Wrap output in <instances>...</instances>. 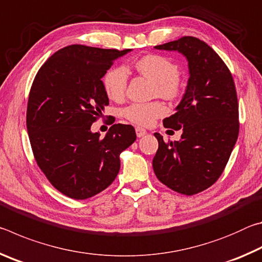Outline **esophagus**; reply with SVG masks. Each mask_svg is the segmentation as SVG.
Here are the masks:
<instances>
[{"label":"esophagus","instance_id":"1","mask_svg":"<svg viewBox=\"0 0 262 262\" xmlns=\"http://www.w3.org/2000/svg\"><path fill=\"white\" fill-rule=\"evenodd\" d=\"M135 132H136V136L137 137H142V136H144L145 134H147V130L143 129V128H141V127H137L136 129H135Z\"/></svg>","mask_w":262,"mask_h":262}]
</instances>
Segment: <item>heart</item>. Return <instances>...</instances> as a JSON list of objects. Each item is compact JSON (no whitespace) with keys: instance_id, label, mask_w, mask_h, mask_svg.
<instances>
[{"instance_id":"heart-1","label":"heart","mask_w":262,"mask_h":262,"mask_svg":"<svg viewBox=\"0 0 262 262\" xmlns=\"http://www.w3.org/2000/svg\"><path fill=\"white\" fill-rule=\"evenodd\" d=\"M135 69L141 75L155 82V94L165 99H173L180 94L179 68L174 62L161 55H147L137 60ZM128 72L125 67L110 69L104 76L106 95L112 100H121L126 94ZM165 113V107L158 101L132 104L123 110V115L139 126H150Z\"/></svg>"}]
</instances>
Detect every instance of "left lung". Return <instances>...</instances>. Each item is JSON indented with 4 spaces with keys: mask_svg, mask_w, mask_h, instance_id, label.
I'll use <instances>...</instances> for the list:
<instances>
[{
    "mask_svg": "<svg viewBox=\"0 0 262 262\" xmlns=\"http://www.w3.org/2000/svg\"><path fill=\"white\" fill-rule=\"evenodd\" d=\"M176 51L188 62L189 78L176 113L163 125L181 130V139L166 142L156 133L152 159L158 180L180 194L202 192L220 178L239 133L238 100L232 75L219 54L194 37L155 46Z\"/></svg>",
    "mask_w": 262,
    "mask_h": 262,
    "instance_id": "1",
    "label": "left lung"
}]
</instances>
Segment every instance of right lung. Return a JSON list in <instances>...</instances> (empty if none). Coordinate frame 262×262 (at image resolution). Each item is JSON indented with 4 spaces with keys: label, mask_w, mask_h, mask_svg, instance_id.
I'll use <instances>...</instances> for the list:
<instances>
[{
    "label": "right lung",
    "mask_w": 262,
    "mask_h": 262,
    "mask_svg": "<svg viewBox=\"0 0 262 262\" xmlns=\"http://www.w3.org/2000/svg\"><path fill=\"white\" fill-rule=\"evenodd\" d=\"M132 50L70 45L41 66L31 86L26 127L35 161L62 194L85 200L113 183L134 127L115 123L101 139L91 125L108 105L101 78Z\"/></svg>",
    "instance_id": "1"
}]
</instances>
